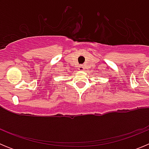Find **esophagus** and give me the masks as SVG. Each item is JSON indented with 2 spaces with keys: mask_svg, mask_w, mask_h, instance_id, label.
Segmentation results:
<instances>
[{
  "mask_svg": "<svg viewBox=\"0 0 149 149\" xmlns=\"http://www.w3.org/2000/svg\"><path fill=\"white\" fill-rule=\"evenodd\" d=\"M78 70L79 71H84V70H85V68H84V65H79V66H78Z\"/></svg>",
  "mask_w": 149,
  "mask_h": 149,
  "instance_id": "obj_1",
  "label": "esophagus"
}]
</instances>
